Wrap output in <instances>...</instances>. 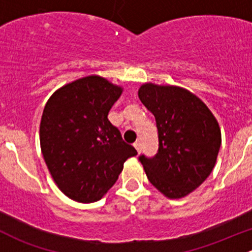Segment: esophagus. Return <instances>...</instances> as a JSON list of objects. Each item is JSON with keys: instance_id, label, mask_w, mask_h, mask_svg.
Listing matches in <instances>:
<instances>
[{"instance_id": "obj_1", "label": "esophagus", "mask_w": 252, "mask_h": 252, "mask_svg": "<svg viewBox=\"0 0 252 252\" xmlns=\"http://www.w3.org/2000/svg\"><path fill=\"white\" fill-rule=\"evenodd\" d=\"M134 147H135V150L138 151V154H140V152H141V142L136 141L135 144H134Z\"/></svg>"}]
</instances>
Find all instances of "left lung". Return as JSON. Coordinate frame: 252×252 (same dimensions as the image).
<instances>
[{
	"label": "left lung",
	"instance_id": "left-lung-1",
	"mask_svg": "<svg viewBox=\"0 0 252 252\" xmlns=\"http://www.w3.org/2000/svg\"><path fill=\"white\" fill-rule=\"evenodd\" d=\"M138 95L156 119L158 152L139 157L150 183L168 199H182L211 174L222 135L217 119L195 94L145 83Z\"/></svg>",
	"mask_w": 252,
	"mask_h": 252
}]
</instances>
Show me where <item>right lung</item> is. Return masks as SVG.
Wrapping results in <instances>:
<instances>
[{"instance_id":"1","label":"right lung","mask_w":252,"mask_h":252,"mask_svg":"<svg viewBox=\"0 0 252 252\" xmlns=\"http://www.w3.org/2000/svg\"><path fill=\"white\" fill-rule=\"evenodd\" d=\"M123 88L89 75L52 94L42 112L40 146L58 189L90 204L107 194L136 150L122 140L107 116Z\"/></svg>"}]
</instances>
